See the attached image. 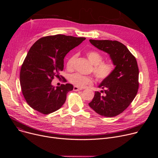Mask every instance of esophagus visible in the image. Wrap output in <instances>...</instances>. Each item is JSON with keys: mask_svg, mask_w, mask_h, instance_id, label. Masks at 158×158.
Instances as JSON below:
<instances>
[{"mask_svg": "<svg viewBox=\"0 0 158 158\" xmlns=\"http://www.w3.org/2000/svg\"><path fill=\"white\" fill-rule=\"evenodd\" d=\"M73 90H74V91H81V89L79 88V87H77V86H74Z\"/></svg>", "mask_w": 158, "mask_h": 158, "instance_id": "obj_1", "label": "esophagus"}]
</instances>
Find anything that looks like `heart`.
Listing matches in <instances>:
<instances>
[{"instance_id":"1","label":"heart","mask_w":158,"mask_h":158,"mask_svg":"<svg viewBox=\"0 0 158 158\" xmlns=\"http://www.w3.org/2000/svg\"><path fill=\"white\" fill-rule=\"evenodd\" d=\"M88 59L94 65L93 73L98 81L102 82L109 78L113 73L115 66L111 62H102L103 56L98 52L91 51L86 53ZM77 55H72L67 62L68 69H73ZM69 81L79 88H84L93 83V79L91 77L82 76L79 73H75L69 76Z\"/></svg>"}]
</instances>
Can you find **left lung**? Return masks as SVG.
<instances>
[{
	"label": "left lung",
	"instance_id": "1",
	"mask_svg": "<svg viewBox=\"0 0 158 158\" xmlns=\"http://www.w3.org/2000/svg\"><path fill=\"white\" fill-rule=\"evenodd\" d=\"M89 41L109 55L115 69L112 75L98 86L104 89L101 92L104 94L96 91L89 105L101 116H118L130 105L137 94L139 69L136 59L123 44L117 40L90 39Z\"/></svg>",
	"mask_w": 158,
	"mask_h": 158
}]
</instances>
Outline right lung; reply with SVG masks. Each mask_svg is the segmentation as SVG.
Segmentation results:
<instances>
[{"mask_svg": "<svg viewBox=\"0 0 158 158\" xmlns=\"http://www.w3.org/2000/svg\"><path fill=\"white\" fill-rule=\"evenodd\" d=\"M85 39L58 34L42 37L32 45L20 73L22 94L32 109L48 114L62 106L74 87L71 84L55 87L52 81L55 76L59 77L66 54Z\"/></svg>", "mask_w": 158, "mask_h": 158, "instance_id": "right-lung-1", "label": "right lung"}]
</instances>
